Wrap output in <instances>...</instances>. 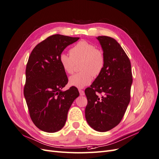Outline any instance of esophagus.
I'll return each instance as SVG.
<instances>
[{
	"label": "esophagus",
	"instance_id": "34e87169",
	"mask_svg": "<svg viewBox=\"0 0 159 159\" xmlns=\"http://www.w3.org/2000/svg\"><path fill=\"white\" fill-rule=\"evenodd\" d=\"M79 93H80V96H84V91L82 89H79Z\"/></svg>",
	"mask_w": 159,
	"mask_h": 159
}]
</instances>
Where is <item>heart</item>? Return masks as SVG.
I'll return each mask as SVG.
<instances>
[{
	"instance_id": "1",
	"label": "heart",
	"mask_w": 159,
	"mask_h": 159,
	"mask_svg": "<svg viewBox=\"0 0 159 159\" xmlns=\"http://www.w3.org/2000/svg\"><path fill=\"white\" fill-rule=\"evenodd\" d=\"M70 54L65 53L59 55V63L66 73L72 74L76 64L80 62L79 69L81 72L72 75L69 78L71 86L81 89L90 84L93 76H98L104 69L105 56L101 49L86 41H80L70 50Z\"/></svg>"
}]
</instances>
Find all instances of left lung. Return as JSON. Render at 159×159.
Masks as SVG:
<instances>
[{"instance_id":"1","label":"left lung","mask_w":159,"mask_h":159,"mask_svg":"<svg viewBox=\"0 0 159 159\" xmlns=\"http://www.w3.org/2000/svg\"><path fill=\"white\" fill-rule=\"evenodd\" d=\"M97 39L103 49L105 65L85 89L88 100L85 117L94 130L104 132L118 125L124 117L130 102L133 79L130 60L116 40L105 35Z\"/></svg>"}]
</instances>
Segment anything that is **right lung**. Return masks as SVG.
Returning a JSON list of instances; mask_svg holds the SVG:
<instances>
[{"label":"right lung","instance_id":"add662e5","mask_svg":"<svg viewBox=\"0 0 159 159\" xmlns=\"http://www.w3.org/2000/svg\"><path fill=\"white\" fill-rule=\"evenodd\" d=\"M79 39L52 35L35 46L29 57L24 95L33 123L43 131L62 129L71 104L79 96L75 86L61 90L68 78L59 63L60 54Z\"/></svg>","mask_w":159,"mask_h":159}]
</instances>
